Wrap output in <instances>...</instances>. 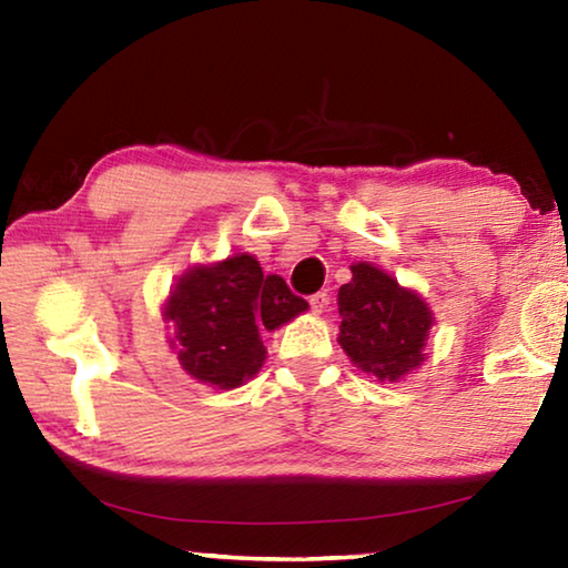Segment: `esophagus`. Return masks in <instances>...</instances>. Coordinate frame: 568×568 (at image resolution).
I'll return each instance as SVG.
<instances>
[{
	"mask_svg": "<svg viewBox=\"0 0 568 568\" xmlns=\"http://www.w3.org/2000/svg\"><path fill=\"white\" fill-rule=\"evenodd\" d=\"M325 307H328V293H315V295H311V311L315 313V315H321Z\"/></svg>",
	"mask_w": 568,
	"mask_h": 568,
	"instance_id": "34e87169",
	"label": "esophagus"
}]
</instances>
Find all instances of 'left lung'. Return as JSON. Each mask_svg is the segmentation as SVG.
I'll use <instances>...</instances> for the list:
<instances>
[{
  "instance_id": "8db88e82",
  "label": "left lung",
  "mask_w": 568,
  "mask_h": 568,
  "mask_svg": "<svg viewBox=\"0 0 568 568\" xmlns=\"http://www.w3.org/2000/svg\"><path fill=\"white\" fill-rule=\"evenodd\" d=\"M351 283L341 285L338 343L353 365L376 381H400L426 361L434 313L418 293L400 287L371 263L351 265Z\"/></svg>"
}]
</instances>
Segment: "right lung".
Returning a JSON list of instances; mask_svg holds the SVG:
<instances>
[{
  "instance_id": "right-lung-1",
  "label": "right lung",
  "mask_w": 568,
  "mask_h": 568,
  "mask_svg": "<svg viewBox=\"0 0 568 568\" xmlns=\"http://www.w3.org/2000/svg\"><path fill=\"white\" fill-rule=\"evenodd\" d=\"M307 311L281 275H263L253 255L195 265L170 291L162 315L175 323L170 341L192 378L215 388H237L265 361L261 333Z\"/></svg>"
}]
</instances>
